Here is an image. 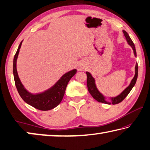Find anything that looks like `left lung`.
Segmentation results:
<instances>
[{"mask_svg": "<svg viewBox=\"0 0 150 150\" xmlns=\"http://www.w3.org/2000/svg\"><path fill=\"white\" fill-rule=\"evenodd\" d=\"M123 33H124V36H125V38H126L127 42H128V44L130 45L132 47V49L134 50V55L136 57V51L135 45H134V44L133 43L132 40H131L130 36H129L128 34L126 31L123 30ZM138 63H137L136 64V67H135V75H134V78L132 79L130 84L129 85L128 87L126 88L125 89H124L122 92L120 94V95H118L117 96H115V97L110 98V99L112 100V105H116V104L120 103L126 97L127 95L130 93L131 90L132 89V88L134 87V86L135 85L136 83L137 78H138ZM86 73H87V85L88 91V92L90 93L91 96H92L95 100H97L98 102L110 105L111 103L109 102H107V101L105 100V96H104L97 89L96 84H95V79L93 77V76L91 75V73L88 72H86Z\"/></svg>", "mask_w": 150, "mask_h": 150, "instance_id": "left-lung-1", "label": "left lung"}]
</instances>
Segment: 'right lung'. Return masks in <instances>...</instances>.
<instances>
[{"mask_svg": "<svg viewBox=\"0 0 150 150\" xmlns=\"http://www.w3.org/2000/svg\"><path fill=\"white\" fill-rule=\"evenodd\" d=\"M22 43V41L20 42L13 61V75L18 92L25 102L35 108L40 110H49L54 108L62 100L68 83L75 75L77 70L73 69L65 73L54 86L44 92L38 94L29 93L22 84L16 69V61Z\"/></svg>", "mask_w": 150, "mask_h": 150, "instance_id": "1", "label": "right lung"}]
</instances>
